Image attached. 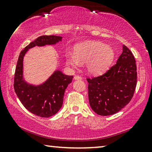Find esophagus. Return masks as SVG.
Wrapping results in <instances>:
<instances>
[{
    "mask_svg": "<svg viewBox=\"0 0 152 152\" xmlns=\"http://www.w3.org/2000/svg\"><path fill=\"white\" fill-rule=\"evenodd\" d=\"M74 79L75 80H82V78L80 76H74Z\"/></svg>",
    "mask_w": 152,
    "mask_h": 152,
    "instance_id": "esophagus-1",
    "label": "esophagus"
}]
</instances>
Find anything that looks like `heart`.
<instances>
[{"label": "heart", "instance_id": "heart-1", "mask_svg": "<svg viewBox=\"0 0 152 152\" xmlns=\"http://www.w3.org/2000/svg\"><path fill=\"white\" fill-rule=\"evenodd\" d=\"M115 58V51L109 45L100 42H85L74 48V53H66V60L69 65L80 66L86 62V71L92 75L101 74L109 68Z\"/></svg>", "mask_w": 152, "mask_h": 152}]
</instances>
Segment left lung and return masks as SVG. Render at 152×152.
I'll return each instance as SVG.
<instances>
[{
  "mask_svg": "<svg viewBox=\"0 0 152 152\" xmlns=\"http://www.w3.org/2000/svg\"><path fill=\"white\" fill-rule=\"evenodd\" d=\"M91 107L101 116L120 111L132 100L137 84V67L132 51L123 45L117 64L102 75L87 78Z\"/></svg>",
  "mask_w": 152,
  "mask_h": 152,
  "instance_id": "obj_1",
  "label": "left lung"
}]
</instances>
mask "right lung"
Listing matches in <instances>:
<instances>
[{
    "mask_svg": "<svg viewBox=\"0 0 152 152\" xmlns=\"http://www.w3.org/2000/svg\"><path fill=\"white\" fill-rule=\"evenodd\" d=\"M61 39V36H40L21 51L15 69L14 89L17 97L29 112L42 117H51L60 110L64 92L72 81L73 76H67L60 70H56L39 85L28 83L23 77V59L29 49L35 46L56 45Z\"/></svg>",
    "mask_w": 152,
    "mask_h": 152,
    "instance_id": "obj_1",
    "label": "right lung"
}]
</instances>
